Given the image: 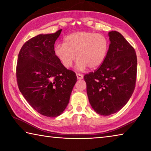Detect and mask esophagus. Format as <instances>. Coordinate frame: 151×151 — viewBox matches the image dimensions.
Wrapping results in <instances>:
<instances>
[{"label":"esophagus","instance_id":"34e87169","mask_svg":"<svg viewBox=\"0 0 151 151\" xmlns=\"http://www.w3.org/2000/svg\"><path fill=\"white\" fill-rule=\"evenodd\" d=\"M76 77H77V79H78V80H81V79L83 78V76L81 74L76 73Z\"/></svg>","mask_w":151,"mask_h":151}]
</instances>
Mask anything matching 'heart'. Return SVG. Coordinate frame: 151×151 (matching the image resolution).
Instances as JSON below:
<instances>
[{
    "label": "heart",
    "instance_id": "heart-1",
    "mask_svg": "<svg viewBox=\"0 0 151 151\" xmlns=\"http://www.w3.org/2000/svg\"><path fill=\"white\" fill-rule=\"evenodd\" d=\"M109 42L107 38L101 34L93 32L78 31L64 38L63 44L55 47L54 52L62 65L70 68L76 58V68L83 70L88 66L95 69L100 66L107 55Z\"/></svg>",
    "mask_w": 151,
    "mask_h": 151
}]
</instances>
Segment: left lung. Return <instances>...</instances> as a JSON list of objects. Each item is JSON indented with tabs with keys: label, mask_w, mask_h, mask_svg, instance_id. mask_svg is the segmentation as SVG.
<instances>
[{
	"label": "left lung",
	"mask_w": 151,
	"mask_h": 151,
	"mask_svg": "<svg viewBox=\"0 0 151 151\" xmlns=\"http://www.w3.org/2000/svg\"><path fill=\"white\" fill-rule=\"evenodd\" d=\"M109 37L111 43L104 62L84 76L92 108L104 116L115 113L127 103L134 90L137 72L134 48L119 32H109Z\"/></svg>",
	"instance_id": "left-lung-1"
}]
</instances>
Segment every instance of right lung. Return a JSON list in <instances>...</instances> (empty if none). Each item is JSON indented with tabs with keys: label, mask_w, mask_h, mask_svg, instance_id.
<instances>
[{
	"label": "right lung",
	"mask_w": 151,
	"mask_h": 151,
	"mask_svg": "<svg viewBox=\"0 0 151 151\" xmlns=\"http://www.w3.org/2000/svg\"><path fill=\"white\" fill-rule=\"evenodd\" d=\"M61 31L30 39L22 47L17 60L20 93L35 111L48 117L63 113L77 81L75 72L64 67L55 55V43Z\"/></svg>",
	"instance_id": "1"
}]
</instances>
